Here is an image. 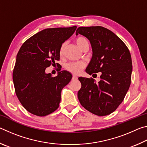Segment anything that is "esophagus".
I'll use <instances>...</instances> for the list:
<instances>
[{
    "label": "esophagus",
    "mask_w": 147,
    "mask_h": 147,
    "mask_svg": "<svg viewBox=\"0 0 147 147\" xmlns=\"http://www.w3.org/2000/svg\"><path fill=\"white\" fill-rule=\"evenodd\" d=\"M77 79H78V77H77L76 76H74V75L73 76V78H72V80H77Z\"/></svg>",
    "instance_id": "esophagus-1"
}]
</instances>
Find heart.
Here are the masks:
<instances>
[{
    "label": "heart",
    "mask_w": 147,
    "mask_h": 147,
    "mask_svg": "<svg viewBox=\"0 0 147 147\" xmlns=\"http://www.w3.org/2000/svg\"><path fill=\"white\" fill-rule=\"evenodd\" d=\"M76 44L77 45L80 49L82 51L84 49V47L87 45H89L88 41L87 39L84 38V37H78L75 39ZM65 49V43L62 44L59 50V54L60 56H62L63 54ZM86 67V63L84 61H74V62H69V63H66L65 65V68L67 71L70 72L73 74H78L80 73L82 70Z\"/></svg>",
    "instance_id": "obj_1"
}]
</instances>
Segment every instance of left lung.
I'll return each instance as SVG.
<instances>
[{
	"label": "left lung",
	"mask_w": 147,
	"mask_h": 147,
	"mask_svg": "<svg viewBox=\"0 0 147 147\" xmlns=\"http://www.w3.org/2000/svg\"><path fill=\"white\" fill-rule=\"evenodd\" d=\"M82 35L91 45L93 56L86 71L101 72L100 80L79 77L78 92L81 105L91 113L105 116L113 112L123 101L131 83L132 63L130 51L113 32L102 26L79 27L76 35Z\"/></svg>",
	"instance_id": "8db88e82"
}]
</instances>
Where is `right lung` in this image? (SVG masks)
<instances>
[{"label": "right lung", "mask_w": 147, "mask_h": 147, "mask_svg": "<svg viewBox=\"0 0 147 147\" xmlns=\"http://www.w3.org/2000/svg\"><path fill=\"white\" fill-rule=\"evenodd\" d=\"M76 27L43 30L27 39L20 48L13 81L17 98L28 112L43 117L58 108L61 90L71 81L72 74L61 71L53 77L51 73L47 74L45 69L59 60V48Z\"/></svg>", "instance_id": "right-lung-1"}]
</instances>
